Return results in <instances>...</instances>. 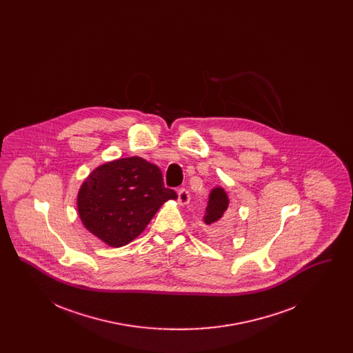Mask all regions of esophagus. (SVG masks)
Returning <instances> with one entry per match:
<instances>
[{
  "instance_id": "34e87169",
  "label": "esophagus",
  "mask_w": 353,
  "mask_h": 353,
  "mask_svg": "<svg viewBox=\"0 0 353 353\" xmlns=\"http://www.w3.org/2000/svg\"><path fill=\"white\" fill-rule=\"evenodd\" d=\"M177 201L180 205H186L189 202V193L185 188H181L177 190Z\"/></svg>"
}]
</instances>
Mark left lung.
Segmentation results:
<instances>
[{
	"mask_svg": "<svg viewBox=\"0 0 353 353\" xmlns=\"http://www.w3.org/2000/svg\"><path fill=\"white\" fill-rule=\"evenodd\" d=\"M229 208V196L226 190L221 186H216L209 193L208 206L205 209L203 222L212 226V234L216 236H225L229 234L232 228L228 219H223V214Z\"/></svg>",
	"mask_w": 353,
	"mask_h": 353,
	"instance_id": "left-lung-1",
	"label": "left lung"
}]
</instances>
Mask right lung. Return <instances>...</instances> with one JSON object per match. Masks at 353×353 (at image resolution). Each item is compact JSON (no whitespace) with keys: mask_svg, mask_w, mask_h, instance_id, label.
I'll return each mask as SVG.
<instances>
[{"mask_svg":"<svg viewBox=\"0 0 353 353\" xmlns=\"http://www.w3.org/2000/svg\"><path fill=\"white\" fill-rule=\"evenodd\" d=\"M176 199L157 165L132 156L94 169L81 185L77 206L90 233L121 248L144 232L164 202Z\"/></svg>","mask_w":353,"mask_h":353,"instance_id":"1","label":"right lung"}]
</instances>
